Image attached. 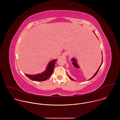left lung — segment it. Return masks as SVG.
<instances>
[{
    "label": "left lung",
    "mask_w": 120,
    "mask_h": 120,
    "mask_svg": "<svg viewBox=\"0 0 120 120\" xmlns=\"http://www.w3.org/2000/svg\"><path fill=\"white\" fill-rule=\"evenodd\" d=\"M93 32H94V34H95V32H94V31H93ZM96 37H97V36H96ZM102 64V61H101V65H100V66H99V68H98V70H97V71H96V72H95V74H94V75H93V76H92V77H91V78H90V79H89V80H91V79H92V78H94V76H95V75H96V74H97V73H98V71H99V69H100V67H101V64ZM68 77H69V78H70V79H71V80H73V81H75V80H74V79H73V78H71V77H70V76H69V75H68Z\"/></svg>",
    "instance_id": "1"
}]
</instances>
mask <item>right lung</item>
<instances>
[{
	"label": "right lung",
	"instance_id": "1",
	"mask_svg": "<svg viewBox=\"0 0 120 120\" xmlns=\"http://www.w3.org/2000/svg\"><path fill=\"white\" fill-rule=\"evenodd\" d=\"M57 59H53L50 61L47 64L45 70L42 73L36 75H28L24 74L30 79L35 81H43L47 80L52 75L56 62Z\"/></svg>",
	"mask_w": 120,
	"mask_h": 120
}]
</instances>
